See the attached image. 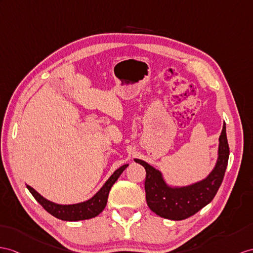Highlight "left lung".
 Here are the masks:
<instances>
[{"mask_svg":"<svg viewBox=\"0 0 253 253\" xmlns=\"http://www.w3.org/2000/svg\"><path fill=\"white\" fill-rule=\"evenodd\" d=\"M229 156L230 148L223 123L219 137L217 162L205 179L198 182L183 187L169 186L159 169L143 160L134 159L146 169L145 191L148 206L160 217L169 220H183L193 215L209 204L217 194L223 180Z\"/></svg>","mask_w":253,"mask_h":253,"instance_id":"left-lung-1","label":"left lung"}]
</instances>
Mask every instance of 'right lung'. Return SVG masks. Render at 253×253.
I'll use <instances>...</instances> for the list:
<instances>
[{
  "label": "right lung",
  "instance_id": "right-lung-1",
  "mask_svg": "<svg viewBox=\"0 0 253 253\" xmlns=\"http://www.w3.org/2000/svg\"><path fill=\"white\" fill-rule=\"evenodd\" d=\"M128 166V164L122 165L117 170L114 171V174L108 178V180L104 183V186L97 191V192L92 196V198L85 202L77 203V204L72 205H61L48 201L44 196H42L38 191H35L32 187L27 186L28 190L34 196V199L38 201L40 204L44 207L46 211H48L53 217L58 218L63 221H79V220H87L96 217L100 214L107 204V199L109 191L112 189L113 184L117 181Z\"/></svg>",
  "mask_w": 253,
  "mask_h": 253
}]
</instances>
